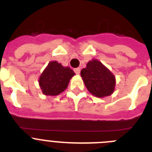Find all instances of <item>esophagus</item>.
I'll list each match as a JSON object with an SVG mask.
<instances>
[{"label":"esophagus","mask_w":152,"mask_h":152,"mask_svg":"<svg viewBox=\"0 0 152 152\" xmlns=\"http://www.w3.org/2000/svg\"><path fill=\"white\" fill-rule=\"evenodd\" d=\"M74 71H75V72L76 74H77V75H79V74H80V68H75V69L74 70Z\"/></svg>","instance_id":"34e87169"}]
</instances>
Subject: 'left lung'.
I'll return each instance as SVG.
<instances>
[{
  "label": "left lung",
  "mask_w": 152,
  "mask_h": 152,
  "mask_svg": "<svg viewBox=\"0 0 152 152\" xmlns=\"http://www.w3.org/2000/svg\"><path fill=\"white\" fill-rule=\"evenodd\" d=\"M80 75L88 91L96 97L110 96L115 90V76L97 59L88 61Z\"/></svg>",
  "instance_id": "8db88e82"
}]
</instances>
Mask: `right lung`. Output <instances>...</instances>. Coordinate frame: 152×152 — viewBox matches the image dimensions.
I'll return each mask as SVG.
<instances>
[{
	"label": "right lung",
	"instance_id": "1",
	"mask_svg": "<svg viewBox=\"0 0 152 152\" xmlns=\"http://www.w3.org/2000/svg\"><path fill=\"white\" fill-rule=\"evenodd\" d=\"M75 72L69 67H63L56 61H50L40 75L39 84L42 94L56 96L65 91Z\"/></svg>",
	"mask_w": 152,
	"mask_h": 152
}]
</instances>
